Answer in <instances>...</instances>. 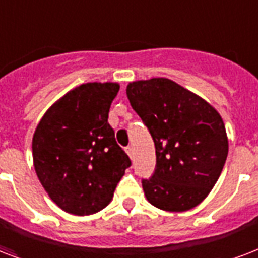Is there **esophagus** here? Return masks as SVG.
Returning <instances> with one entry per match:
<instances>
[{
  "instance_id": "obj_1",
  "label": "esophagus",
  "mask_w": 258,
  "mask_h": 258,
  "mask_svg": "<svg viewBox=\"0 0 258 258\" xmlns=\"http://www.w3.org/2000/svg\"><path fill=\"white\" fill-rule=\"evenodd\" d=\"M125 151H127V154L130 155V158H131V160H134V154H135V151H134V147L133 146L125 147Z\"/></svg>"
}]
</instances>
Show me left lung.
<instances>
[{"label": "left lung", "instance_id": "8db88e82", "mask_svg": "<svg viewBox=\"0 0 258 258\" xmlns=\"http://www.w3.org/2000/svg\"><path fill=\"white\" fill-rule=\"evenodd\" d=\"M127 97L154 141V173L142 180L146 199L164 211L196 207L218 181L229 153L221 115L168 78L131 82Z\"/></svg>", "mask_w": 258, "mask_h": 258}]
</instances>
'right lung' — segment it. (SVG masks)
Segmentation results:
<instances>
[{"instance_id":"right-lung-1","label":"right lung","mask_w":258,"mask_h":258,"mask_svg":"<svg viewBox=\"0 0 258 258\" xmlns=\"http://www.w3.org/2000/svg\"><path fill=\"white\" fill-rule=\"evenodd\" d=\"M120 86L89 82L70 90L44 113L32 139L35 170L51 199L73 215L103 210L131 160L108 123Z\"/></svg>"}]
</instances>
